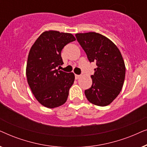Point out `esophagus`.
Returning <instances> with one entry per match:
<instances>
[{"label":"esophagus","instance_id":"34e87169","mask_svg":"<svg viewBox=\"0 0 147 147\" xmlns=\"http://www.w3.org/2000/svg\"><path fill=\"white\" fill-rule=\"evenodd\" d=\"M80 78V75H75V78H76V80H78V79H79V78Z\"/></svg>","mask_w":147,"mask_h":147}]
</instances>
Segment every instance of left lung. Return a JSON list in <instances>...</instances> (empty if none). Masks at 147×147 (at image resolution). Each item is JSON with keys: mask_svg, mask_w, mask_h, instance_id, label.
Returning <instances> with one entry per match:
<instances>
[{"mask_svg": "<svg viewBox=\"0 0 147 147\" xmlns=\"http://www.w3.org/2000/svg\"><path fill=\"white\" fill-rule=\"evenodd\" d=\"M90 62L98 67L91 76L92 85L85 95L94 105H109L118 96L123 86L126 67L120 50L105 36L95 32L76 34Z\"/></svg>", "mask_w": 147, "mask_h": 147, "instance_id": "left-lung-1", "label": "left lung"}]
</instances>
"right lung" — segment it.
<instances>
[{
	"instance_id": "obj_1",
	"label": "right lung",
	"mask_w": 147,
	"mask_h": 147,
	"mask_svg": "<svg viewBox=\"0 0 147 147\" xmlns=\"http://www.w3.org/2000/svg\"><path fill=\"white\" fill-rule=\"evenodd\" d=\"M75 40L71 33L47 31L30 49L26 67L27 82L37 101L45 107L54 108L67 101L75 76L57 67L63 63L61 52L64 46Z\"/></svg>"
}]
</instances>
